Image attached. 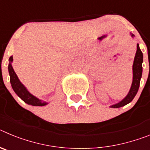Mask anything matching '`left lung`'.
<instances>
[{"mask_svg": "<svg viewBox=\"0 0 150 150\" xmlns=\"http://www.w3.org/2000/svg\"><path fill=\"white\" fill-rule=\"evenodd\" d=\"M131 37L132 38H134V35L131 33ZM142 63H143V53L141 50L140 49L139 44H137V52L135 54L134 59L133 66H132V71H133V80H132V86L130 88L129 91H128V95L125 96V98L122 99L121 101L119 103H116L115 104H112L110 106L112 108H119V107H122L123 106L126 105V104H129L130 102H132L133 100L135 95H137V91L139 89V86H140V79L142 77V72H143V67H142Z\"/></svg>", "mask_w": 150, "mask_h": 150, "instance_id": "8db88e82", "label": "left lung"}]
</instances>
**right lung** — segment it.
<instances>
[{"instance_id":"add662e5","label":"right lung","mask_w":150,"mask_h":150,"mask_svg":"<svg viewBox=\"0 0 150 150\" xmlns=\"http://www.w3.org/2000/svg\"><path fill=\"white\" fill-rule=\"evenodd\" d=\"M13 56H10L9 59V65H8V71H9V74H10V83L11 86L13 88V91H15V93L18 95L23 101H25L26 104L32 106H45L48 104V102L43 101L40 99L38 98L37 97L30 94L28 90L26 88V87L22 84L18 79V76L15 73L14 70L12 66V62H13Z\"/></svg>"}]
</instances>
